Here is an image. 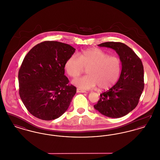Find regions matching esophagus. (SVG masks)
I'll list each match as a JSON object with an SVG mask.
<instances>
[{
    "label": "esophagus",
    "instance_id": "34e87169",
    "mask_svg": "<svg viewBox=\"0 0 160 160\" xmlns=\"http://www.w3.org/2000/svg\"><path fill=\"white\" fill-rule=\"evenodd\" d=\"M77 93H86V92L83 91V90H82L80 89H77Z\"/></svg>",
    "mask_w": 160,
    "mask_h": 160
}]
</instances>
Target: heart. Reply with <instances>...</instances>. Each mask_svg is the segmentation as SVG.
I'll use <instances>...</instances> for the list:
<instances>
[{"label": "heart", "instance_id": "heart-1", "mask_svg": "<svg viewBox=\"0 0 160 160\" xmlns=\"http://www.w3.org/2000/svg\"><path fill=\"white\" fill-rule=\"evenodd\" d=\"M70 56L64 64L67 74L72 78L80 76L86 69V76L72 80L77 88L88 90L98 86L100 89L112 87L120 76L122 63L121 59L99 48H91L77 54Z\"/></svg>", "mask_w": 160, "mask_h": 160}]
</instances>
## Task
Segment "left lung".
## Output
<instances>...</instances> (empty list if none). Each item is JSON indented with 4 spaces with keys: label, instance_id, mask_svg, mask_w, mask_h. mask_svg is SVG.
Returning <instances> with one entry per match:
<instances>
[{
    "label": "left lung",
    "instance_id": "obj_1",
    "mask_svg": "<svg viewBox=\"0 0 160 160\" xmlns=\"http://www.w3.org/2000/svg\"><path fill=\"white\" fill-rule=\"evenodd\" d=\"M98 46L116 51L121 61L122 71L117 83L100 94L93 107L106 116L119 118L129 113L138 103L144 89L143 66L137 54L123 43L106 42Z\"/></svg>",
    "mask_w": 160,
    "mask_h": 160
}]
</instances>
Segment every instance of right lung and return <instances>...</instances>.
I'll list each match as a JSON object with an SVG mask.
<instances>
[{
  "label": "right lung",
  "instance_id": "1",
  "mask_svg": "<svg viewBox=\"0 0 160 160\" xmlns=\"http://www.w3.org/2000/svg\"><path fill=\"white\" fill-rule=\"evenodd\" d=\"M75 50L61 42L44 41L33 47L24 58L18 76L19 95L35 117L51 121L68 108L76 88L69 85L64 64Z\"/></svg>",
  "mask_w": 160,
  "mask_h": 160
}]
</instances>
